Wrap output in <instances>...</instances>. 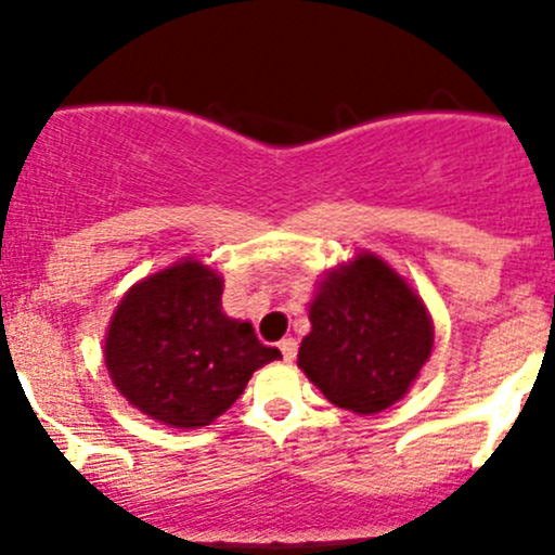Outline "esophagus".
Here are the masks:
<instances>
[{"instance_id": "obj_1", "label": "esophagus", "mask_w": 555, "mask_h": 555, "mask_svg": "<svg viewBox=\"0 0 555 555\" xmlns=\"http://www.w3.org/2000/svg\"><path fill=\"white\" fill-rule=\"evenodd\" d=\"M279 349H282L284 360L293 362V360H295V354H298V340H295V338H284V340H279Z\"/></svg>"}]
</instances>
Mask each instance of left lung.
<instances>
[{
  "label": "left lung",
  "mask_w": 555,
  "mask_h": 555,
  "mask_svg": "<svg viewBox=\"0 0 555 555\" xmlns=\"http://www.w3.org/2000/svg\"><path fill=\"white\" fill-rule=\"evenodd\" d=\"M298 367L344 411L373 416L408 395L435 346L422 295L376 251H357L319 279Z\"/></svg>",
  "instance_id": "1"
}]
</instances>
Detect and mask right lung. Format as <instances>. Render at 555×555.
<instances>
[{"instance_id":"1","label":"right lung","mask_w":555,"mask_h":555,"mask_svg":"<svg viewBox=\"0 0 555 555\" xmlns=\"http://www.w3.org/2000/svg\"><path fill=\"white\" fill-rule=\"evenodd\" d=\"M222 276L182 257L133 284L104 335L112 384L153 422L201 429L228 411L257 367L282 351L222 311Z\"/></svg>"}]
</instances>
